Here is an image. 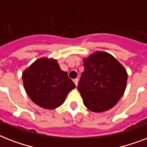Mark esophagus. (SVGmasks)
<instances>
[{"mask_svg":"<svg viewBox=\"0 0 147 147\" xmlns=\"http://www.w3.org/2000/svg\"><path fill=\"white\" fill-rule=\"evenodd\" d=\"M74 82H75V84H76V85L77 86L78 85V78H76V79H74Z\"/></svg>","mask_w":147,"mask_h":147,"instance_id":"34e87169","label":"esophagus"}]
</instances>
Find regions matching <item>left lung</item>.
Returning <instances> with one entry per match:
<instances>
[{"instance_id": "8db88e82", "label": "left lung", "mask_w": 147, "mask_h": 147, "mask_svg": "<svg viewBox=\"0 0 147 147\" xmlns=\"http://www.w3.org/2000/svg\"><path fill=\"white\" fill-rule=\"evenodd\" d=\"M84 71L78 85L83 103L93 112L108 111L125 92L127 72L110 53L97 51L84 58Z\"/></svg>"}]
</instances>
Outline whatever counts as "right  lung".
Wrapping results in <instances>:
<instances>
[{"label":"right lung","instance_id":"add662e5","mask_svg":"<svg viewBox=\"0 0 147 147\" xmlns=\"http://www.w3.org/2000/svg\"><path fill=\"white\" fill-rule=\"evenodd\" d=\"M26 94L33 102L44 109L53 110L64 103L76 85L56 59L42 57L26 68L22 74Z\"/></svg>","mask_w":147,"mask_h":147}]
</instances>
